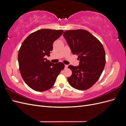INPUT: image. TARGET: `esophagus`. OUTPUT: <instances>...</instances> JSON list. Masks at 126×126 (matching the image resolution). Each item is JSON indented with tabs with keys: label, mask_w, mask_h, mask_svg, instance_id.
<instances>
[{
	"label": "esophagus",
	"mask_w": 126,
	"mask_h": 126,
	"mask_svg": "<svg viewBox=\"0 0 126 126\" xmlns=\"http://www.w3.org/2000/svg\"><path fill=\"white\" fill-rule=\"evenodd\" d=\"M64 67H65V68H68V65H67V64H65V65H64Z\"/></svg>",
	"instance_id": "34e87169"
}]
</instances>
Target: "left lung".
<instances>
[{"instance_id": "left-lung-1", "label": "left lung", "mask_w": 126, "mask_h": 126, "mask_svg": "<svg viewBox=\"0 0 126 126\" xmlns=\"http://www.w3.org/2000/svg\"><path fill=\"white\" fill-rule=\"evenodd\" d=\"M63 36L74 55L78 56V66L69 65L72 75L67 78L75 89L90 88L100 78L106 63L104 47L96 37L83 29L66 30Z\"/></svg>"}]
</instances>
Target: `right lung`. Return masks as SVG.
Returning <instances> with one entry per match:
<instances>
[{"label":"right lung","mask_w":126,"mask_h":126,"mask_svg":"<svg viewBox=\"0 0 126 126\" xmlns=\"http://www.w3.org/2000/svg\"><path fill=\"white\" fill-rule=\"evenodd\" d=\"M63 32V30L40 29L30 34L22 43L18 55L19 68L22 79L33 90L50 89L64 69L63 63H53L45 57L50 56L53 43Z\"/></svg>","instance_id":"1"}]
</instances>
